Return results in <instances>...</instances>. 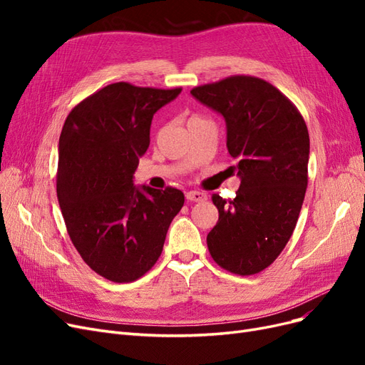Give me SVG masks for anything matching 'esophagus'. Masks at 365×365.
<instances>
[{"instance_id":"esophagus-1","label":"esophagus","mask_w":365,"mask_h":365,"mask_svg":"<svg viewBox=\"0 0 365 365\" xmlns=\"http://www.w3.org/2000/svg\"><path fill=\"white\" fill-rule=\"evenodd\" d=\"M187 201H192V202H202L207 200V195L202 192H197V190H190L185 193Z\"/></svg>"}]
</instances>
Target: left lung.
I'll list each match as a JSON object with an SVG mask.
<instances>
[{
    "mask_svg": "<svg viewBox=\"0 0 365 365\" xmlns=\"http://www.w3.org/2000/svg\"><path fill=\"white\" fill-rule=\"evenodd\" d=\"M190 94L225 118L240 187L213 195L219 220L207 236L213 260L233 274L268 268L288 244L307 187L309 132L295 105L269 82L231 76Z\"/></svg>",
    "mask_w": 365,
    "mask_h": 365,
    "instance_id": "obj_1",
    "label": "left lung"
}]
</instances>
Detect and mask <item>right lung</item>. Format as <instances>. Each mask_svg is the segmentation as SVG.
I'll use <instances>...</instances> for the list:
<instances>
[{
  "label": "right lung",
  "instance_id": "right-lung-1",
  "mask_svg": "<svg viewBox=\"0 0 365 365\" xmlns=\"http://www.w3.org/2000/svg\"><path fill=\"white\" fill-rule=\"evenodd\" d=\"M180 93L111 83L77 103L63 123L56 175L61 212L83 262L111 282H134L157 263L184 205V193L173 187L134 185L152 117Z\"/></svg>",
  "mask_w": 365,
  "mask_h": 365
}]
</instances>
